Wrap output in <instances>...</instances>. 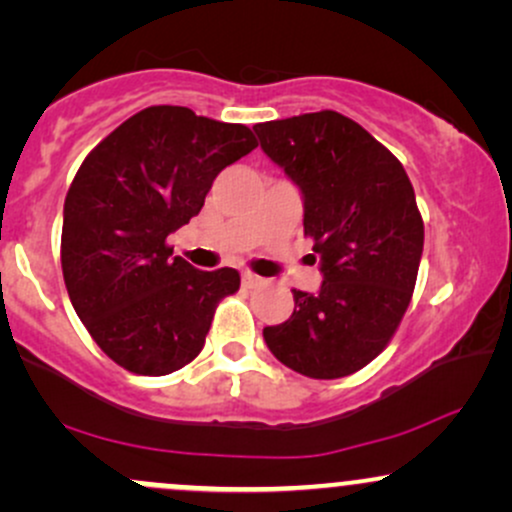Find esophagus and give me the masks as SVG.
<instances>
[{"label": "esophagus", "instance_id": "esophagus-1", "mask_svg": "<svg viewBox=\"0 0 512 512\" xmlns=\"http://www.w3.org/2000/svg\"><path fill=\"white\" fill-rule=\"evenodd\" d=\"M260 284H262V279L257 274H250V272L243 274V286H248V289H255V286H260Z\"/></svg>", "mask_w": 512, "mask_h": 512}]
</instances>
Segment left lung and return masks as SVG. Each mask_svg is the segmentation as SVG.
<instances>
[{
	"mask_svg": "<svg viewBox=\"0 0 512 512\" xmlns=\"http://www.w3.org/2000/svg\"><path fill=\"white\" fill-rule=\"evenodd\" d=\"M252 129L301 192L322 272L320 289H293V315L262 337L296 373L344 378L385 349L409 308L424 252L414 187L383 144L334 110Z\"/></svg>",
	"mask_w": 512,
	"mask_h": 512,
	"instance_id": "1",
	"label": "left lung"
}]
</instances>
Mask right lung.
Segmentation results:
<instances>
[{
    "label": "right lung",
    "instance_id": "right-lung-1",
    "mask_svg": "<svg viewBox=\"0 0 512 512\" xmlns=\"http://www.w3.org/2000/svg\"><path fill=\"white\" fill-rule=\"evenodd\" d=\"M257 139L245 125L151 105L110 132L64 199L62 274L88 334L117 366L168 375L197 358L236 269L199 272L166 238L204 207Z\"/></svg>",
    "mask_w": 512,
    "mask_h": 512
}]
</instances>
